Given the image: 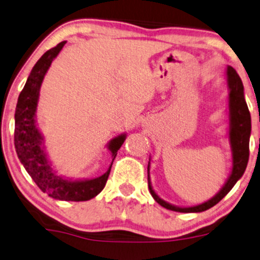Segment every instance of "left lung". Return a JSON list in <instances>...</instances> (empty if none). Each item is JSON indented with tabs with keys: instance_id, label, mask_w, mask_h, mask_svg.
Listing matches in <instances>:
<instances>
[{
	"instance_id": "obj_1",
	"label": "left lung",
	"mask_w": 260,
	"mask_h": 260,
	"mask_svg": "<svg viewBox=\"0 0 260 260\" xmlns=\"http://www.w3.org/2000/svg\"><path fill=\"white\" fill-rule=\"evenodd\" d=\"M226 76H228V85H229V108H230V143H232L233 149V171L232 175L222 190L219 191L216 197L206 201V203L198 205L193 207H177L174 205H170L161 200L158 195L154 193L152 185L148 182V188L152 197L159 205L168 210L176 211V212H203L208 208L218 204L226 194L232 190L236 182L241 178L245 172L246 166H247L249 158V135H251V114H249L247 104L243 96V85L238 72L228 66L226 70Z\"/></svg>"
}]
</instances>
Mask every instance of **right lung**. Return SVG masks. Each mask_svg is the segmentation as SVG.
I'll return each mask as SVG.
<instances>
[{"instance_id":"obj_1","label":"right lung","mask_w":260,"mask_h":260,"mask_svg":"<svg viewBox=\"0 0 260 260\" xmlns=\"http://www.w3.org/2000/svg\"><path fill=\"white\" fill-rule=\"evenodd\" d=\"M65 44L66 42H61L56 47L47 50L32 69L26 84L19 95L17 108H15L14 146L19 160L43 193L57 200L86 201L95 198L105 188L112 164L106 174L89 181H67L57 177L54 175L42 148V136L38 133L35 121L38 92L42 81L53 59ZM124 141L125 135H120L111 141L108 148L111 150L113 160Z\"/></svg>"}]
</instances>
